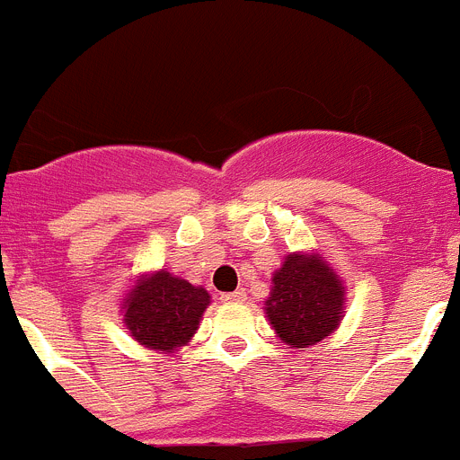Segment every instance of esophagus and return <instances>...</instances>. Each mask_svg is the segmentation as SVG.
Segmentation results:
<instances>
[{
  "mask_svg": "<svg viewBox=\"0 0 460 460\" xmlns=\"http://www.w3.org/2000/svg\"><path fill=\"white\" fill-rule=\"evenodd\" d=\"M221 299L226 304H242V302H246V290L226 292V295H221Z\"/></svg>",
  "mask_w": 460,
  "mask_h": 460,
  "instance_id": "34e87169",
  "label": "esophagus"
}]
</instances>
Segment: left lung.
Wrapping results in <instances>:
<instances>
[{
    "mask_svg": "<svg viewBox=\"0 0 460 460\" xmlns=\"http://www.w3.org/2000/svg\"><path fill=\"white\" fill-rule=\"evenodd\" d=\"M267 296V318L283 343L315 345L339 327L343 286L339 276L315 255H288L274 274Z\"/></svg>",
    "mask_w": 460,
    "mask_h": 460,
    "instance_id": "left-lung-1",
    "label": "left lung"
}]
</instances>
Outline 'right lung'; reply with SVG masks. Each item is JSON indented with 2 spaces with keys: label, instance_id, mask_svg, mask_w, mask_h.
I'll return each instance as SVG.
<instances>
[{
  "label": "right lung",
  "instance_id": "1",
  "mask_svg": "<svg viewBox=\"0 0 460 460\" xmlns=\"http://www.w3.org/2000/svg\"><path fill=\"white\" fill-rule=\"evenodd\" d=\"M207 306L209 292L205 288L158 271L137 280L131 295L126 296L124 323L140 345L172 352L189 343Z\"/></svg>",
  "mask_w": 460,
  "mask_h": 460
}]
</instances>
